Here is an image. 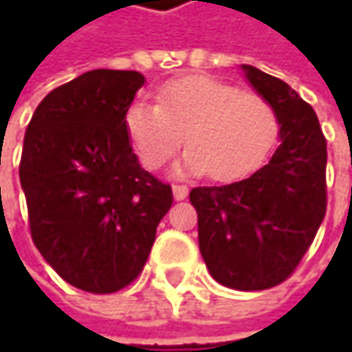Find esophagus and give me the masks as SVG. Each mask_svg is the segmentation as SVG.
I'll return each instance as SVG.
<instances>
[{
	"instance_id": "obj_1",
	"label": "esophagus",
	"mask_w": 352,
	"mask_h": 352,
	"mask_svg": "<svg viewBox=\"0 0 352 352\" xmlns=\"http://www.w3.org/2000/svg\"><path fill=\"white\" fill-rule=\"evenodd\" d=\"M187 187L185 185H173V197H175L177 201H181V199H185L187 197Z\"/></svg>"
}]
</instances>
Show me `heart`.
Masks as SVG:
<instances>
[{
    "instance_id": "heart-1",
    "label": "heart",
    "mask_w": 352,
    "mask_h": 352,
    "mask_svg": "<svg viewBox=\"0 0 352 352\" xmlns=\"http://www.w3.org/2000/svg\"><path fill=\"white\" fill-rule=\"evenodd\" d=\"M159 104L136 100L126 111L128 136L148 169H161L185 142L175 175L210 173L230 181L250 173L273 146L279 120L258 94L206 75L169 81Z\"/></svg>"
}]
</instances>
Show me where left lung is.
Masks as SVG:
<instances>
[{
    "mask_svg": "<svg viewBox=\"0 0 352 352\" xmlns=\"http://www.w3.org/2000/svg\"><path fill=\"white\" fill-rule=\"evenodd\" d=\"M279 120V146L258 171L230 185L195 187L199 250L210 275L232 289L285 281L326 214V140L316 113L285 81L241 65Z\"/></svg>",
    "mask_w": 352,
    "mask_h": 352,
    "instance_id": "8db88e82",
    "label": "left lung"
}]
</instances>
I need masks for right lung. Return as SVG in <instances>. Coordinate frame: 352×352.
<instances>
[{
  "instance_id": "add662e5",
  "label": "right lung",
  "mask_w": 352,
  "mask_h": 352,
  "mask_svg": "<svg viewBox=\"0 0 352 352\" xmlns=\"http://www.w3.org/2000/svg\"><path fill=\"white\" fill-rule=\"evenodd\" d=\"M144 77L96 69L52 89L26 128L20 183L44 261L71 285L113 294L142 271L171 187L132 153L126 111Z\"/></svg>"
}]
</instances>
